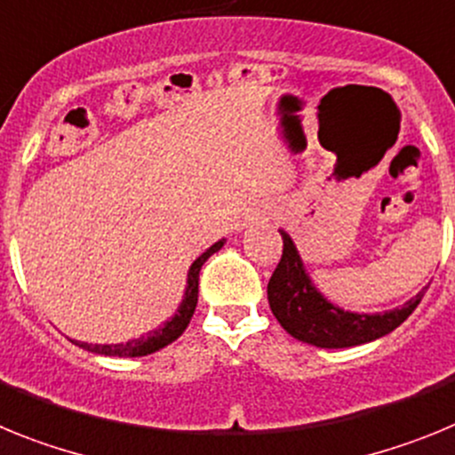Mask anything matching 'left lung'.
I'll use <instances>...</instances> for the list:
<instances>
[{
  "label": "left lung",
  "mask_w": 455,
  "mask_h": 455,
  "mask_svg": "<svg viewBox=\"0 0 455 455\" xmlns=\"http://www.w3.org/2000/svg\"><path fill=\"white\" fill-rule=\"evenodd\" d=\"M283 254L267 283V302L279 325L293 339L315 347H353L396 330L424 298V291L398 309L359 314L330 302L315 288L293 238L279 228Z\"/></svg>",
  "instance_id": "1"
}]
</instances>
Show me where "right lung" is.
<instances>
[{
    "label": "right lung",
    "mask_w": 455,
    "mask_h": 455,
    "mask_svg": "<svg viewBox=\"0 0 455 455\" xmlns=\"http://www.w3.org/2000/svg\"><path fill=\"white\" fill-rule=\"evenodd\" d=\"M224 243L227 240H217L215 244H211L208 250L204 251V254L199 256V259L189 266L188 270V283H185V293H183V299H180L179 309H176V314L169 318V321L162 323L160 327H156V330H151L146 337H140V339H128L125 343H86V341H75V339H70V341L75 343V346L84 347V350H89V353H96V355H105V357H144V355H151V353H157V350H162L164 346H169L172 341H176V339L180 337L185 331V327L189 325V321H192V314H195L196 309V299H199V272H201V266H204L205 260L211 259L215 251H220L224 247Z\"/></svg>",
    "instance_id": "1"
}]
</instances>
